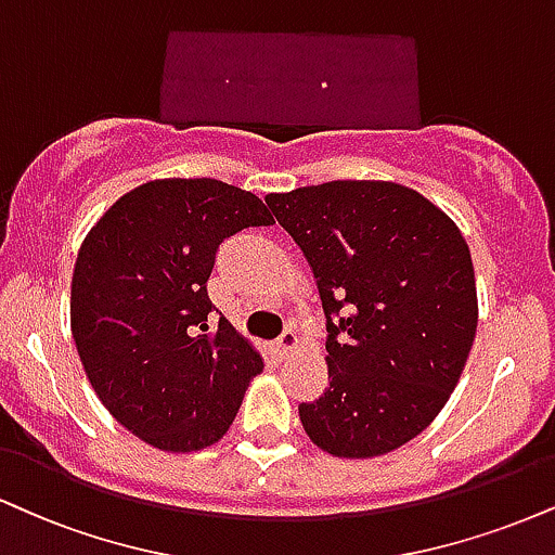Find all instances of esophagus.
<instances>
[{"label": "esophagus", "mask_w": 555, "mask_h": 555, "mask_svg": "<svg viewBox=\"0 0 555 555\" xmlns=\"http://www.w3.org/2000/svg\"><path fill=\"white\" fill-rule=\"evenodd\" d=\"M297 346H299V336L295 331H284L282 336H279V341H276V349H279V357H292V353L297 351Z\"/></svg>", "instance_id": "esophagus-1"}]
</instances>
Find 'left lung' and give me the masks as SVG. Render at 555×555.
Listing matches in <instances>:
<instances>
[{"label": "left lung", "instance_id": "8db88e82", "mask_svg": "<svg viewBox=\"0 0 555 555\" xmlns=\"http://www.w3.org/2000/svg\"><path fill=\"white\" fill-rule=\"evenodd\" d=\"M266 204L302 248L328 328L331 385L299 403L307 437L349 460L398 450L444 409L476 338L463 232L390 180H331Z\"/></svg>", "mask_w": 555, "mask_h": 555}]
</instances>
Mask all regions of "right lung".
<instances>
[{"mask_svg": "<svg viewBox=\"0 0 555 555\" xmlns=\"http://www.w3.org/2000/svg\"><path fill=\"white\" fill-rule=\"evenodd\" d=\"M273 224L256 193L214 178L150 180L87 232L72 273V338L118 424L165 452L224 437L263 359L219 318L206 282L219 243Z\"/></svg>", "mask_w": 555, "mask_h": 555, "instance_id": "1", "label": "right lung"}]
</instances>
